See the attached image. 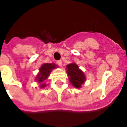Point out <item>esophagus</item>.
<instances>
[{"instance_id":"esophagus-1","label":"esophagus","mask_w":127,"mask_h":127,"mask_svg":"<svg viewBox=\"0 0 127 127\" xmlns=\"http://www.w3.org/2000/svg\"><path fill=\"white\" fill-rule=\"evenodd\" d=\"M57 64L59 66H62V65H63V63H62V61L61 60L57 61Z\"/></svg>"}]
</instances>
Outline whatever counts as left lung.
<instances>
[{
    "mask_svg": "<svg viewBox=\"0 0 127 127\" xmlns=\"http://www.w3.org/2000/svg\"><path fill=\"white\" fill-rule=\"evenodd\" d=\"M66 72L71 84L76 88H81V85L86 80L85 76L78 64L70 63L66 66Z\"/></svg>",
    "mask_w": 127,
    "mask_h": 127,
    "instance_id": "obj_1",
    "label": "left lung"
}]
</instances>
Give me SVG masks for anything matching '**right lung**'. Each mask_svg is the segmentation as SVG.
Masks as SVG:
<instances>
[{"instance_id":"right-lung-1","label":"right lung","mask_w":127,"mask_h":127,"mask_svg":"<svg viewBox=\"0 0 127 127\" xmlns=\"http://www.w3.org/2000/svg\"><path fill=\"white\" fill-rule=\"evenodd\" d=\"M57 67L58 66L54 63L43 64L42 66L40 67V68L39 69V73L36 76V78H35V81H38L40 84V88H44L46 87V84L44 83V81L47 80L49 77L51 70Z\"/></svg>"}]
</instances>
